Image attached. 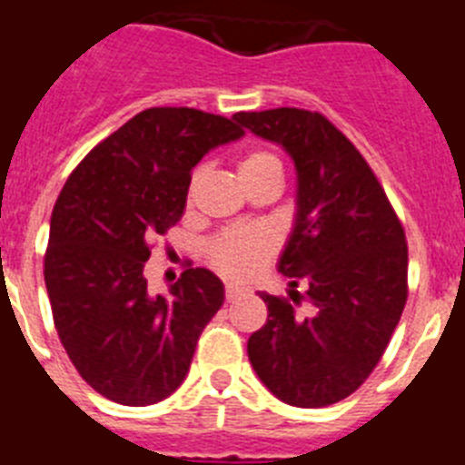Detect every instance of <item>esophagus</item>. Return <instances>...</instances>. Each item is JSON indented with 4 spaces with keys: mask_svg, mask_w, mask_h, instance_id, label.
I'll list each match as a JSON object with an SVG mask.
<instances>
[{
    "mask_svg": "<svg viewBox=\"0 0 465 465\" xmlns=\"http://www.w3.org/2000/svg\"><path fill=\"white\" fill-rule=\"evenodd\" d=\"M241 294H243V288H238V285H232V282H227V288H224V297H227V302L238 300Z\"/></svg>",
    "mask_w": 465,
    "mask_h": 465,
    "instance_id": "esophagus-1",
    "label": "esophagus"
}]
</instances>
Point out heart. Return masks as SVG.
<instances>
[{"instance_id":"b5f03b06","label":"heart","mask_w":465,"mask_h":465,"mask_svg":"<svg viewBox=\"0 0 465 465\" xmlns=\"http://www.w3.org/2000/svg\"><path fill=\"white\" fill-rule=\"evenodd\" d=\"M199 177L201 171H196L189 180L187 205L193 203ZM238 177L245 187L257 183V180H266V177L281 180L282 161L278 159V154H273L272 149H250L248 154L238 159ZM273 252H276V241H273L272 233L262 232V229H229V232H222L220 236L210 241L208 262L222 276L248 278Z\"/></svg>"}]
</instances>
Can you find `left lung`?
I'll use <instances>...</instances> for the list:
<instances>
[{"label":"left lung","mask_w":465,"mask_h":465,"mask_svg":"<svg viewBox=\"0 0 465 465\" xmlns=\"http://www.w3.org/2000/svg\"><path fill=\"white\" fill-rule=\"evenodd\" d=\"M233 119L282 144L297 165V222L278 264L294 290L290 300L260 294L269 318L248 339V358L278 401L334 405L372 374L401 321L405 229L370 163L328 116L278 107ZM302 301L306 314L296 311Z\"/></svg>","instance_id":"1"}]
</instances>
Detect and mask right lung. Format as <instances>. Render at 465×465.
<instances>
[{"mask_svg": "<svg viewBox=\"0 0 465 465\" xmlns=\"http://www.w3.org/2000/svg\"><path fill=\"white\" fill-rule=\"evenodd\" d=\"M241 135L227 116L149 107L95 144L55 201L44 255L55 330L84 381L119 405L168 398L224 302L201 266L152 297L144 264L183 217L193 165Z\"/></svg>", "mask_w": 465, "mask_h": 465, "instance_id": "1", "label": "right lung"}]
</instances>
